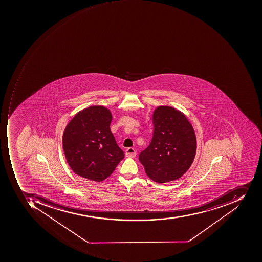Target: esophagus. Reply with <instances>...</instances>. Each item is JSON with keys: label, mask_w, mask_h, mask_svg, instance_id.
Listing matches in <instances>:
<instances>
[{"label": "esophagus", "mask_w": 262, "mask_h": 262, "mask_svg": "<svg viewBox=\"0 0 262 262\" xmlns=\"http://www.w3.org/2000/svg\"><path fill=\"white\" fill-rule=\"evenodd\" d=\"M125 156L128 158H135L136 156V152L134 148L129 147L125 151Z\"/></svg>", "instance_id": "34e87169"}]
</instances>
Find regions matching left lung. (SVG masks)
<instances>
[{
    "label": "left lung",
    "instance_id": "8db88e82",
    "mask_svg": "<svg viewBox=\"0 0 262 262\" xmlns=\"http://www.w3.org/2000/svg\"><path fill=\"white\" fill-rule=\"evenodd\" d=\"M153 137L139 154L148 177L158 183L177 180L194 159L197 140L193 126L183 113L172 106L154 111Z\"/></svg>",
    "mask_w": 262,
    "mask_h": 262
}]
</instances>
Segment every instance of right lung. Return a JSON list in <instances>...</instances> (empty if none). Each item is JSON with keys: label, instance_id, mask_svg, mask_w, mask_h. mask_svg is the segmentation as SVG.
Instances as JSON below:
<instances>
[{"label": "right lung", "instance_id": "right-lung-1", "mask_svg": "<svg viewBox=\"0 0 262 262\" xmlns=\"http://www.w3.org/2000/svg\"><path fill=\"white\" fill-rule=\"evenodd\" d=\"M112 116L103 106L78 112L65 127L63 149L75 173L95 182L109 177L124 158L111 132Z\"/></svg>", "mask_w": 262, "mask_h": 262}]
</instances>
